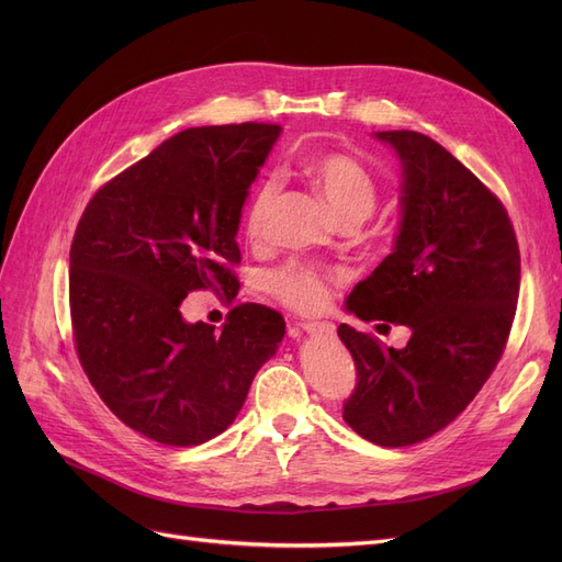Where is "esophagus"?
I'll return each instance as SVG.
<instances>
[{"label":"esophagus","mask_w":562,"mask_h":562,"mask_svg":"<svg viewBox=\"0 0 562 562\" xmlns=\"http://www.w3.org/2000/svg\"><path fill=\"white\" fill-rule=\"evenodd\" d=\"M302 330L312 337H323V339L335 337V326H330V323H302Z\"/></svg>","instance_id":"1"}]
</instances>
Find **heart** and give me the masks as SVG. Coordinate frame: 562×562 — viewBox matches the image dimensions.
Returning <instances> with one entry per match:
<instances>
[{
	"label": "heart",
	"mask_w": 562,
	"mask_h": 562,
	"mask_svg": "<svg viewBox=\"0 0 562 562\" xmlns=\"http://www.w3.org/2000/svg\"><path fill=\"white\" fill-rule=\"evenodd\" d=\"M314 190L326 199L339 223H363L378 206V184L366 168L342 155H323L304 166ZM279 192L274 178H265L255 187L246 206V234L258 239L265 232L267 215ZM271 288L281 300L297 310H318L328 300V285L316 269L307 265H285L271 277Z\"/></svg>",
	"instance_id": "obj_1"
}]
</instances>
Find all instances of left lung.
Masks as SVG:
<instances>
[{
    "label": "left lung",
    "instance_id": "1",
    "mask_svg": "<svg viewBox=\"0 0 562 562\" xmlns=\"http://www.w3.org/2000/svg\"><path fill=\"white\" fill-rule=\"evenodd\" d=\"M401 164L398 229L347 312L411 328L403 349L337 328L359 372L345 422L382 448L446 429L502 359L520 291V252L499 199L446 147L415 131H378ZM389 328V326H386Z\"/></svg>",
    "mask_w": 562,
    "mask_h": 562
}]
</instances>
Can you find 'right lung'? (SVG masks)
<instances>
[{"label": "right lung", "mask_w": 562, "mask_h": 562, "mask_svg": "<svg viewBox=\"0 0 562 562\" xmlns=\"http://www.w3.org/2000/svg\"><path fill=\"white\" fill-rule=\"evenodd\" d=\"M281 126L187 128L100 187L70 250L79 361L126 427L190 448L223 434L285 335L279 312L239 304L223 330L184 321L187 293L239 291L236 234Z\"/></svg>", "instance_id": "obj_1"}]
</instances>
